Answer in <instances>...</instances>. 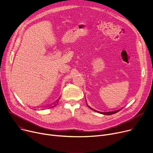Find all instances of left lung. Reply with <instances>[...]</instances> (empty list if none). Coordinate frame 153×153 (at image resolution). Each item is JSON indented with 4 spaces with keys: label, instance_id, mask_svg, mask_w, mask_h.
I'll use <instances>...</instances> for the list:
<instances>
[{
    "label": "left lung",
    "instance_id": "left-lung-1",
    "mask_svg": "<svg viewBox=\"0 0 153 153\" xmlns=\"http://www.w3.org/2000/svg\"><path fill=\"white\" fill-rule=\"evenodd\" d=\"M90 108H91L90 107H89ZM91 109H93L92 108H91ZM122 109H119V110H116V111H111V112H105V113H103V112H100V111H96V110H94V109H93L94 111H97V113H101V114H105V115H111V114H115V113H117V112H119L120 110H121Z\"/></svg>",
    "mask_w": 153,
    "mask_h": 153
}]
</instances>
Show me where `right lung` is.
<instances>
[{
	"label": "right lung",
	"instance_id": "add662e5",
	"mask_svg": "<svg viewBox=\"0 0 153 153\" xmlns=\"http://www.w3.org/2000/svg\"><path fill=\"white\" fill-rule=\"evenodd\" d=\"M55 106H56V105H55ZM55 106H52V107H51V108H52V107H54Z\"/></svg>",
	"mask_w": 153,
	"mask_h": 153
}]
</instances>
